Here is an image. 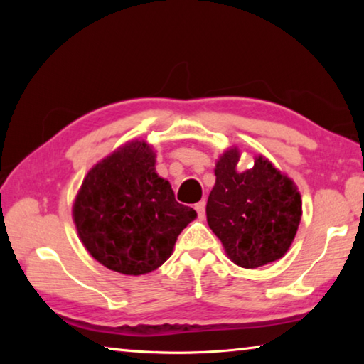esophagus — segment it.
Returning a JSON list of instances; mask_svg holds the SVG:
<instances>
[{"label": "esophagus", "mask_w": 364, "mask_h": 364, "mask_svg": "<svg viewBox=\"0 0 364 364\" xmlns=\"http://www.w3.org/2000/svg\"><path fill=\"white\" fill-rule=\"evenodd\" d=\"M194 208H196L197 215H199V218L204 220V217H205V200H202V202H199V204H196Z\"/></svg>", "instance_id": "esophagus-1"}]
</instances>
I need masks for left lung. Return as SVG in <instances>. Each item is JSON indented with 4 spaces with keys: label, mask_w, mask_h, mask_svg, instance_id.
Instances as JSON below:
<instances>
[{
    "label": "left lung",
    "mask_w": 364,
    "mask_h": 364,
    "mask_svg": "<svg viewBox=\"0 0 364 364\" xmlns=\"http://www.w3.org/2000/svg\"><path fill=\"white\" fill-rule=\"evenodd\" d=\"M239 159L236 146L218 157L205 212L228 258L252 269L286 255L300 225L301 196L268 159L255 156L254 167L237 171Z\"/></svg>",
    "instance_id": "8db88e82"
}]
</instances>
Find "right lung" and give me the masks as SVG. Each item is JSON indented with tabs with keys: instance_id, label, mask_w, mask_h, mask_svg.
Returning a JSON list of instances; mask_svg holds the SVG:
<instances>
[{
	"instance_id": "right-lung-1",
	"label": "right lung",
	"mask_w": 364,
	"mask_h": 364,
	"mask_svg": "<svg viewBox=\"0 0 364 364\" xmlns=\"http://www.w3.org/2000/svg\"><path fill=\"white\" fill-rule=\"evenodd\" d=\"M80 241L95 260L128 276L167 262L180 232L197 213L178 204L156 171V151L128 141L88 171L72 207Z\"/></svg>"
}]
</instances>
